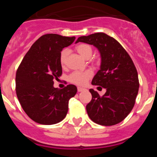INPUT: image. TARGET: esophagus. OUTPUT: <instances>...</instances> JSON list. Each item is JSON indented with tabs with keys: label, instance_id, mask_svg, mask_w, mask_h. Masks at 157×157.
Returning a JSON list of instances; mask_svg holds the SVG:
<instances>
[{
	"label": "esophagus",
	"instance_id": "esophagus-1",
	"mask_svg": "<svg viewBox=\"0 0 157 157\" xmlns=\"http://www.w3.org/2000/svg\"><path fill=\"white\" fill-rule=\"evenodd\" d=\"M84 90H86L85 88H82V87H80V86L78 87V92H82V91H84Z\"/></svg>",
	"mask_w": 157,
	"mask_h": 157
}]
</instances>
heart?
Listing matches in <instances>:
<instances>
[{
  "mask_svg": "<svg viewBox=\"0 0 157 157\" xmlns=\"http://www.w3.org/2000/svg\"><path fill=\"white\" fill-rule=\"evenodd\" d=\"M76 50L78 53L84 58H90L92 55L93 48L90 45L88 44H80L76 46ZM67 55V51L66 49L63 50L59 56V63L62 67L65 66L66 63V57ZM93 72L90 70L86 71H76L72 72L69 75V81L77 84V85L82 86L87 82V80L92 76Z\"/></svg>",
  "mask_w": 157,
  "mask_h": 157,
  "instance_id": "1",
  "label": "heart"
}]
</instances>
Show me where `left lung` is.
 <instances>
[{
  "label": "left lung",
  "instance_id": "8db88e82",
  "mask_svg": "<svg viewBox=\"0 0 157 157\" xmlns=\"http://www.w3.org/2000/svg\"><path fill=\"white\" fill-rule=\"evenodd\" d=\"M78 41L98 48L101 69L93 78L92 84L106 89L103 96L90 90L92 100L86 105L87 114L100 125H116L128 116L134 106L139 89L137 69L124 48L105 33L82 36L76 43Z\"/></svg>",
  "mask_w": 157,
  "mask_h": 157
}]
</instances>
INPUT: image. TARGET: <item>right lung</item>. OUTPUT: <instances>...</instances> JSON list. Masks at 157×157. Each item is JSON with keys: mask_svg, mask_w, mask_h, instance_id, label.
<instances>
[{"mask_svg": "<svg viewBox=\"0 0 157 157\" xmlns=\"http://www.w3.org/2000/svg\"><path fill=\"white\" fill-rule=\"evenodd\" d=\"M75 37L47 34L32 45L19 64L16 75L18 100L26 114L34 122L52 125L62 121L68 111L69 100L77 93L75 85L53 87L62 75L59 56Z\"/></svg>", "mask_w": 157, "mask_h": 157, "instance_id": "add662e5", "label": "right lung"}]
</instances>
